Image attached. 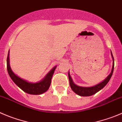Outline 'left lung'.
Returning <instances> with one entry per match:
<instances>
[{
  "mask_svg": "<svg viewBox=\"0 0 122 122\" xmlns=\"http://www.w3.org/2000/svg\"><path fill=\"white\" fill-rule=\"evenodd\" d=\"M111 56H112V61H113V62H112V66L111 73L109 74L108 76L103 81L101 82V83L97 84V85L93 86L92 87H82L77 86L73 82L71 76L70 75V74H69V72H68L69 84H70L71 88L72 90H73V92H75L76 94H77L78 95L81 96V97H89V96H92V95H94V94H95L96 93L98 92L99 90H101L102 89H103V88L106 86V84L108 83L109 81H110V78H111V76H112V73H113V71H114V60L111 51Z\"/></svg>",
  "mask_w": 122,
  "mask_h": 122,
  "instance_id": "obj_1",
  "label": "left lung"
}]
</instances>
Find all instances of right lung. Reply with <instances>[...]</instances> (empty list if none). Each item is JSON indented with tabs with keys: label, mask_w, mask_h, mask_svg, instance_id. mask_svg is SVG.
<instances>
[{
	"label": "right lung",
	"mask_w": 122,
	"mask_h": 122,
	"mask_svg": "<svg viewBox=\"0 0 122 122\" xmlns=\"http://www.w3.org/2000/svg\"><path fill=\"white\" fill-rule=\"evenodd\" d=\"M57 66H55L46 75L42 80L37 83L29 82L15 74L11 69L10 64V50L7 57V70L8 74L15 84L24 92L30 95H41L47 92L50 86L51 78Z\"/></svg>",
	"instance_id": "add662e5"
}]
</instances>
